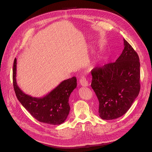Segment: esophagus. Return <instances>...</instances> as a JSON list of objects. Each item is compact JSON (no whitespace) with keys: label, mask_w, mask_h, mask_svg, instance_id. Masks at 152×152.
Wrapping results in <instances>:
<instances>
[{"label":"esophagus","mask_w":152,"mask_h":152,"mask_svg":"<svg viewBox=\"0 0 152 152\" xmlns=\"http://www.w3.org/2000/svg\"><path fill=\"white\" fill-rule=\"evenodd\" d=\"M80 83L81 84L82 86H88L89 85V83L87 81V79H86V77L85 76H82L81 78L79 80Z\"/></svg>","instance_id":"obj_1"}]
</instances>
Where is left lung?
Returning <instances> with one entry per match:
<instances>
[{
    "label": "left lung",
    "mask_w": 152,
    "mask_h": 152,
    "mask_svg": "<svg viewBox=\"0 0 152 152\" xmlns=\"http://www.w3.org/2000/svg\"><path fill=\"white\" fill-rule=\"evenodd\" d=\"M124 49L115 62L91 70V86L99 102V114L103 120L123 115L140 90V63L138 54L123 39Z\"/></svg>",
    "instance_id": "left-lung-1"
}]
</instances>
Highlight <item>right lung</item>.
Instances as JSON below:
<instances>
[{"instance_id":"obj_1","label":"right lung","mask_w":152,"mask_h":152,"mask_svg":"<svg viewBox=\"0 0 152 152\" xmlns=\"http://www.w3.org/2000/svg\"><path fill=\"white\" fill-rule=\"evenodd\" d=\"M17 59L13 64V86L18 101L38 121L52 125H59L66 120L70 107L69 100L76 88L77 80L73 77L61 82L48 94L42 97H34L23 92L16 81Z\"/></svg>"}]
</instances>
